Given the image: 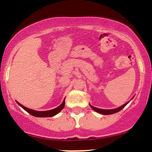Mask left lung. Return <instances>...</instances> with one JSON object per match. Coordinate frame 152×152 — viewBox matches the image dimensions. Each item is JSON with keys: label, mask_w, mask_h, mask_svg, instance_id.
<instances>
[{"label": "left lung", "mask_w": 152, "mask_h": 152, "mask_svg": "<svg viewBox=\"0 0 152 152\" xmlns=\"http://www.w3.org/2000/svg\"><path fill=\"white\" fill-rule=\"evenodd\" d=\"M128 103L129 102H127L125 104H124V105H122L121 106H120V107L116 108V109H98V108H96V107H94V106H91L90 104H89V106H91V108L92 109L94 110V111H96V112L99 113V114H104V115H109V114H115V113L118 112V111H121L122 109H124V108L125 106L127 105V104H128Z\"/></svg>", "instance_id": "left-lung-1"}]
</instances>
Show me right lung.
<instances>
[{
	"label": "right lung",
	"mask_w": 152,
	"mask_h": 152,
	"mask_svg": "<svg viewBox=\"0 0 152 152\" xmlns=\"http://www.w3.org/2000/svg\"><path fill=\"white\" fill-rule=\"evenodd\" d=\"M17 104H18L20 107H22L25 111H27L28 113L32 115V116H36V117H51V116H55L57 114H58L61 110L64 109V107L65 106V99L64 100V102L60 106L56 107V109L49 110V111H35V110L30 109L28 108L25 107L24 106H23L22 104H20V103L16 102Z\"/></svg>",
	"instance_id": "1"
}]
</instances>
